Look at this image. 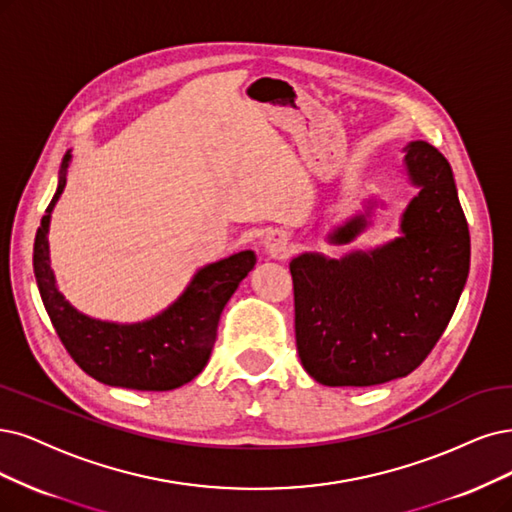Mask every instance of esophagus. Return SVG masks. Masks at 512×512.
I'll return each mask as SVG.
<instances>
[{
  "label": "esophagus",
  "mask_w": 512,
  "mask_h": 512,
  "mask_svg": "<svg viewBox=\"0 0 512 512\" xmlns=\"http://www.w3.org/2000/svg\"><path fill=\"white\" fill-rule=\"evenodd\" d=\"M263 249L272 257H287L291 249L289 234L285 230H270L263 238Z\"/></svg>",
  "instance_id": "esophagus-1"
}]
</instances>
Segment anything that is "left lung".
I'll return each instance as SVG.
<instances>
[{
	"instance_id": "8db88e82",
	"label": "left lung",
	"mask_w": 512,
	"mask_h": 512,
	"mask_svg": "<svg viewBox=\"0 0 512 512\" xmlns=\"http://www.w3.org/2000/svg\"><path fill=\"white\" fill-rule=\"evenodd\" d=\"M407 170L420 187L403 236L369 253L291 261L301 365L325 386H375L418 369L437 346L466 285L470 234L451 166L413 141ZM367 225L358 215L331 234L346 244Z\"/></svg>"
}]
</instances>
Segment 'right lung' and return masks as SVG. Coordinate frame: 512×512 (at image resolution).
Segmentation results:
<instances>
[{
  "label": "right lung",
  "instance_id": "1",
  "mask_svg": "<svg viewBox=\"0 0 512 512\" xmlns=\"http://www.w3.org/2000/svg\"><path fill=\"white\" fill-rule=\"evenodd\" d=\"M69 160L65 154L59 187L33 244L37 289L56 335L78 367L101 384L162 392L192 382L208 363L219 316L242 278L253 270L255 253L242 251L202 268L173 306L145 323L116 325L88 318L56 289L48 257L50 213L63 194Z\"/></svg>",
  "mask_w": 512,
  "mask_h": 512
}]
</instances>
